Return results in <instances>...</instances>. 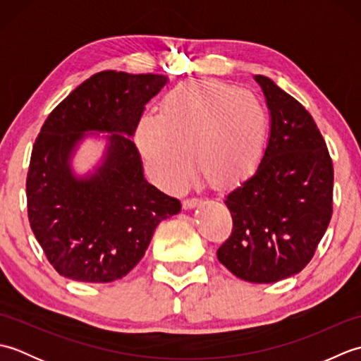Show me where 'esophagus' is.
I'll return each instance as SVG.
<instances>
[{"label":"esophagus","mask_w":361,"mask_h":361,"mask_svg":"<svg viewBox=\"0 0 361 361\" xmlns=\"http://www.w3.org/2000/svg\"><path fill=\"white\" fill-rule=\"evenodd\" d=\"M202 203V198H186L183 202V209H194L195 206H198Z\"/></svg>","instance_id":"esophagus-1"}]
</instances>
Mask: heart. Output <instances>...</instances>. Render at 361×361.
Returning <instances> with one entry per match:
<instances>
[{
    "label": "heart",
    "instance_id": "b5f03b06",
    "mask_svg": "<svg viewBox=\"0 0 361 361\" xmlns=\"http://www.w3.org/2000/svg\"><path fill=\"white\" fill-rule=\"evenodd\" d=\"M270 136L260 99L216 79H189L167 91L159 116L144 114L136 144L161 186L185 185L194 167L208 185L229 189L257 172Z\"/></svg>",
    "mask_w": 361,
    "mask_h": 361
}]
</instances>
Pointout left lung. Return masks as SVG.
Instances as JSON below:
<instances>
[{"instance_id":"obj_1","label":"left lung","mask_w":361,"mask_h":361,"mask_svg":"<svg viewBox=\"0 0 361 361\" xmlns=\"http://www.w3.org/2000/svg\"><path fill=\"white\" fill-rule=\"evenodd\" d=\"M270 110V137L257 172L226 195L233 233L217 257L237 278L271 283L307 265L332 217L334 166L312 114L256 75Z\"/></svg>"}]
</instances>
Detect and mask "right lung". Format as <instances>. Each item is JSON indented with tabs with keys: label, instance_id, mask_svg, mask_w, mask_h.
<instances>
[{
	"label": "right lung",
	"instance_id": "right-lung-1",
	"mask_svg": "<svg viewBox=\"0 0 361 361\" xmlns=\"http://www.w3.org/2000/svg\"><path fill=\"white\" fill-rule=\"evenodd\" d=\"M167 83L161 74L102 71L51 111L37 136L26 180L27 217L59 274L80 282L124 278L155 228L181 209L144 178L132 140L144 106ZM90 131L110 133L101 166L75 177L71 158Z\"/></svg>",
	"mask_w": 361,
	"mask_h": 361
}]
</instances>
